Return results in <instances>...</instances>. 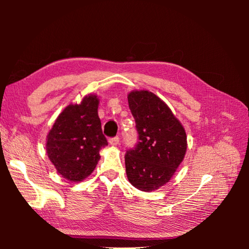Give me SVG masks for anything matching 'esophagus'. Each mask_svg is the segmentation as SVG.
<instances>
[{
  "mask_svg": "<svg viewBox=\"0 0 249 249\" xmlns=\"http://www.w3.org/2000/svg\"><path fill=\"white\" fill-rule=\"evenodd\" d=\"M108 142H109V145H112V146H117L120 144V138L117 136L113 137V138H109Z\"/></svg>",
  "mask_w": 249,
  "mask_h": 249,
  "instance_id": "obj_1",
  "label": "esophagus"
}]
</instances>
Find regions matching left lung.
<instances>
[{"mask_svg": "<svg viewBox=\"0 0 249 249\" xmlns=\"http://www.w3.org/2000/svg\"><path fill=\"white\" fill-rule=\"evenodd\" d=\"M136 122L138 144L125 155L128 181L138 190L151 192L169 182L187 153V134L163 101L147 90L127 95Z\"/></svg>", "mask_w": 249, "mask_h": 249, "instance_id": "left-lung-1", "label": "left lung"}]
</instances>
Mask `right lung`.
<instances>
[{"instance_id": "1", "label": "right lung", "mask_w": 249, "mask_h": 249, "mask_svg": "<svg viewBox=\"0 0 249 249\" xmlns=\"http://www.w3.org/2000/svg\"><path fill=\"white\" fill-rule=\"evenodd\" d=\"M100 100L94 93L65 107L46 140L50 161L62 178L79 182L89 177L107 145L98 115Z\"/></svg>"}]
</instances>
